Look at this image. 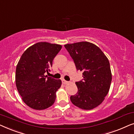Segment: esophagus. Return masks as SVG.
Here are the masks:
<instances>
[{"label":"esophagus","mask_w":134,"mask_h":134,"mask_svg":"<svg viewBox=\"0 0 134 134\" xmlns=\"http://www.w3.org/2000/svg\"><path fill=\"white\" fill-rule=\"evenodd\" d=\"M69 82L66 81V80H62V83H63V84H68V83H69Z\"/></svg>","instance_id":"esophagus-1"}]
</instances>
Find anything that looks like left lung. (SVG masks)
Listing matches in <instances>:
<instances>
[{"label":"left lung","mask_w":134,"mask_h":134,"mask_svg":"<svg viewBox=\"0 0 134 134\" xmlns=\"http://www.w3.org/2000/svg\"><path fill=\"white\" fill-rule=\"evenodd\" d=\"M83 79L76 82L78 91L70 97L72 103L84 110L100 105L109 92L111 73L109 60L100 48L87 41L65 45Z\"/></svg>","instance_id":"left-lung-1"}]
</instances>
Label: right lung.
Segmentation results:
<instances>
[{
    "label": "right lung",
    "mask_w": 134,
    "mask_h": 134,
    "mask_svg": "<svg viewBox=\"0 0 134 134\" xmlns=\"http://www.w3.org/2000/svg\"><path fill=\"white\" fill-rule=\"evenodd\" d=\"M62 46L40 42L22 55L16 69V85L23 101L35 110H44L54 103L62 81L48 77L52 62Z\"/></svg>",
    "instance_id": "obj_1"
}]
</instances>
